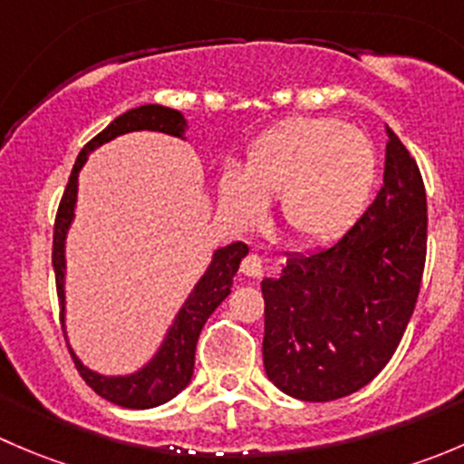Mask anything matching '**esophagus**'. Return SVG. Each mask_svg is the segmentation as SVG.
Returning a JSON list of instances; mask_svg holds the SVG:
<instances>
[{
  "mask_svg": "<svg viewBox=\"0 0 464 464\" xmlns=\"http://www.w3.org/2000/svg\"><path fill=\"white\" fill-rule=\"evenodd\" d=\"M242 274L246 276V278H260L262 276V260L258 254H249L245 260H242V266H240Z\"/></svg>",
  "mask_w": 464,
  "mask_h": 464,
  "instance_id": "34e87169",
  "label": "esophagus"
}]
</instances>
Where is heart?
Listing matches in <instances>:
<instances>
[{
    "label": "heart",
    "instance_id": "b5f03b06",
    "mask_svg": "<svg viewBox=\"0 0 464 464\" xmlns=\"http://www.w3.org/2000/svg\"><path fill=\"white\" fill-rule=\"evenodd\" d=\"M379 157L362 130L339 119L294 116L256 139L245 170L219 175V202L237 224H254L269 199L301 245H321L348 231L375 193Z\"/></svg>",
    "mask_w": 464,
    "mask_h": 464
}]
</instances>
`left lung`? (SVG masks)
Instances as JSON below:
<instances>
[{
    "label": "left lung",
    "mask_w": 464,
    "mask_h": 464,
    "mask_svg": "<svg viewBox=\"0 0 464 464\" xmlns=\"http://www.w3.org/2000/svg\"><path fill=\"white\" fill-rule=\"evenodd\" d=\"M383 186L332 245L289 254L262 278V362L276 388L330 401L372 382L413 316L427 258V193L409 150L386 125Z\"/></svg>",
    "instance_id": "1"
}]
</instances>
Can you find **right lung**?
<instances>
[{
	"label": "right lung",
	"instance_id": "right-lung-1",
	"mask_svg": "<svg viewBox=\"0 0 464 464\" xmlns=\"http://www.w3.org/2000/svg\"><path fill=\"white\" fill-rule=\"evenodd\" d=\"M143 130H148V132H161L168 134V137L186 141L188 121L177 110H170V107L139 105L134 110H128L125 114L116 116L101 134H96L81 150L76 163H73L72 177H69V184L64 188L53 228V271L55 287H58L60 298L63 327L64 316H67V236L73 219H76L78 175H81L82 166H85L89 154L93 150L114 141L116 137H123V134L130 132H143ZM246 254H249V246L245 242H231V245L219 246V249L213 251L208 266L199 276L195 287L190 289L186 301L181 303L179 312H177L175 319L168 325L159 348L154 350L152 357L143 366H139L137 371L125 372V375H102V372L92 371L73 353L72 343H69V334L64 332L69 353H72L73 363H76L81 377L85 379L98 395L105 397L111 404L125 406V409H154V406L166 404L172 397L179 395L188 386L190 379H193L195 348H198L199 332H202L208 316L218 310L219 303L231 294L233 278H236L237 269H240V262Z\"/></svg>",
	"mask_w": 464,
	"mask_h": 464
}]
</instances>
